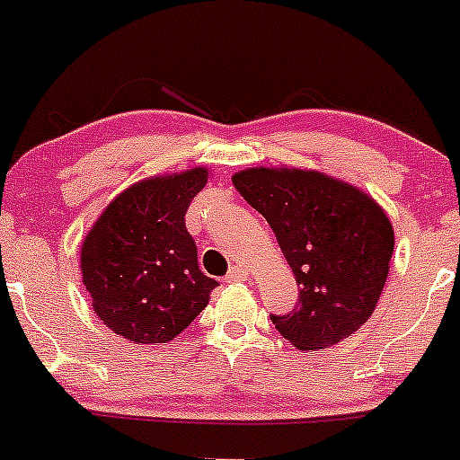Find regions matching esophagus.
Listing matches in <instances>:
<instances>
[{
  "label": "esophagus",
  "instance_id": "esophagus-1",
  "mask_svg": "<svg viewBox=\"0 0 460 460\" xmlns=\"http://www.w3.org/2000/svg\"><path fill=\"white\" fill-rule=\"evenodd\" d=\"M225 279L229 281V284H235V281H246L249 279V270H246L244 266H234V269L226 272Z\"/></svg>",
  "mask_w": 460,
  "mask_h": 460
}]
</instances>
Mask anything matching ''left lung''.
I'll return each mask as SVG.
<instances>
[{
    "label": "left lung",
    "instance_id": "obj_1",
    "mask_svg": "<svg viewBox=\"0 0 460 460\" xmlns=\"http://www.w3.org/2000/svg\"><path fill=\"white\" fill-rule=\"evenodd\" d=\"M235 190L269 220L299 286V305L275 316L296 349L336 345L376 310L391 269L395 234L369 194L347 181L301 168H246Z\"/></svg>",
    "mask_w": 460,
    "mask_h": 460
}]
</instances>
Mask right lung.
I'll list each match as a JSON object with an SVG mask.
<instances>
[{
  "label": "right lung",
  "mask_w": 460,
  "mask_h": 460,
  "mask_svg": "<svg viewBox=\"0 0 460 460\" xmlns=\"http://www.w3.org/2000/svg\"><path fill=\"white\" fill-rule=\"evenodd\" d=\"M209 170L148 176L115 196L80 249L83 284L98 319L137 345L174 341L218 281L199 269L185 211Z\"/></svg>",
  "instance_id": "1"
}]
</instances>
